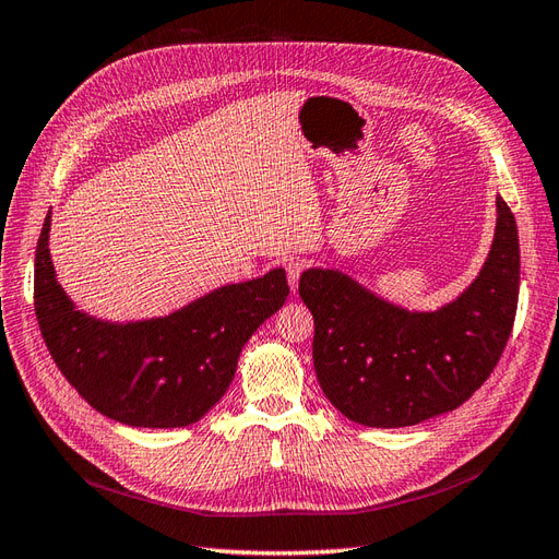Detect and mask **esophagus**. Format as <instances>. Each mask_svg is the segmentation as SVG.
I'll use <instances>...</instances> for the list:
<instances>
[{
    "label": "esophagus",
    "instance_id": "esophagus-1",
    "mask_svg": "<svg viewBox=\"0 0 559 559\" xmlns=\"http://www.w3.org/2000/svg\"><path fill=\"white\" fill-rule=\"evenodd\" d=\"M285 271H288V283H290V290H297L299 276H301V271H305V262H301V260H290L288 264H285Z\"/></svg>",
    "mask_w": 559,
    "mask_h": 559
}]
</instances>
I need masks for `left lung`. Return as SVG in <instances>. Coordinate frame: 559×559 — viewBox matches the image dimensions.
<instances>
[{
	"mask_svg": "<svg viewBox=\"0 0 559 559\" xmlns=\"http://www.w3.org/2000/svg\"><path fill=\"white\" fill-rule=\"evenodd\" d=\"M520 293L518 225L497 194L487 260L433 311L395 305L346 271L311 266L299 297L313 313V368L346 419L401 428L452 412L485 384L510 337Z\"/></svg>",
	"mask_w": 559,
	"mask_h": 559,
	"instance_id": "obj_1",
	"label": "left lung"
}]
</instances>
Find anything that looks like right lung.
<instances>
[{
	"label": "right lung",
	"instance_id": "add662e5",
	"mask_svg": "<svg viewBox=\"0 0 559 559\" xmlns=\"http://www.w3.org/2000/svg\"><path fill=\"white\" fill-rule=\"evenodd\" d=\"M51 211L35 254V311L58 370L105 417L140 428L197 424L227 393L246 342L288 299L285 269L227 283L166 316L105 321L56 278Z\"/></svg>",
	"mask_w": 559,
	"mask_h": 559
}]
</instances>
